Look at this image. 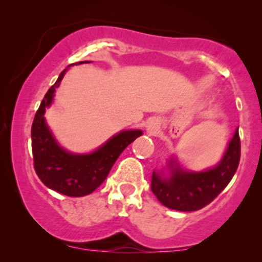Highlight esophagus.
<instances>
[{
	"label": "esophagus",
	"instance_id": "esophagus-1",
	"mask_svg": "<svg viewBox=\"0 0 262 262\" xmlns=\"http://www.w3.org/2000/svg\"><path fill=\"white\" fill-rule=\"evenodd\" d=\"M146 132H148L149 135H155L159 132V125L156 121H151L146 127Z\"/></svg>",
	"mask_w": 262,
	"mask_h": 262
}]
</instances>
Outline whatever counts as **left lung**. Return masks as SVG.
I'll use <instances>...</instances> for the list:
<instances>
[{
	"instance_id": "1",
	"label": "left lung",
	"mask_w": 262,
	"mask_h": 262,
	"mask_svg": "<svg viewBox=\"0 0 262 262\" xmlns=\"http://www.w3.org/2000/svg\"><path fill=\"white\" fill-rule=\"evenodd\" d=\"M240 160L239 130H235L221 162L213 169L192 172L170 161L171 173L152 172L151 191L165 207L170 209L192 212L209 204L227 187L233 179Z\"/></svg>"
}]
</instances>
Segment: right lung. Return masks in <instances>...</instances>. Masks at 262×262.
I'll list each match as a JSON object with an SVG mask.
<instances>
[{
	"instance_id": "obj_1",
	"label": "right lung",
	"mask_w": 262,
	"mask_h": 262,
	"mask_svg": "<svg viewBox=\"0 0 262 262\" xmlns=\"http://www.w3.org/2000/svg\"><path fill=\"white\" fill-rule=\"evenodd\" d=\"M87 62V61H80ZM66 69L45 93L32 124V151L34 170L47 187L69 197H82L92 193L112 169L118 156L130 143L143 134L139 130L118 133L91 154L68 152L54 139L44 119L45 108L53 102Z\"/></svg>"
}]
</instances>
